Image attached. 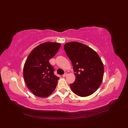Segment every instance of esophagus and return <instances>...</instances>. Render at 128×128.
Masks as SVG:
<instances>
[{
  "mask_svg": "<svg viewBox=\"0 0 128 128\" xmlns=\"http://www.w3.org/2000/svg\"><path fill=\"white\" fill-rule=\"evenodd\" d=\"M67 75H68V74L66 72V73H64V74L62 75V77H66V76H67Z\"/></svg>",
  "mask_w": 128,
  "mask_h": 128,
  "instance_id": "esophagus-1",
  "label": "esophagus"
}]
</instances>
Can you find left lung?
<instances>
[{
  "label": "left lung",
  "instance_id": "1",
  "mask_svg": "<svg viewBox=\"0 0 128 128\" xmlns=\"http://www.w3.org/2000/svg\"><path fill=\"white\" fill-rule=\"evenodd\" d=\"M75 72V81L70 84L72 91L80 97L93 94L102 82L104 66L98 54L82 43L72 42L64 46Z\"/></svg>",
  "mask_w": 128,
  "mask_h": 128
}]
</instances>
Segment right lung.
Listing matches in <instances>:
<instances>
[{"mask_svg": "<svg viewBox=\"0 0 128 128\" xmlns=\"http://www.w3.org/2000/svg\"><path fill=\"white\" fill-rule=\"evenodd\" d=\"M60 44L45 42L34 48L24 66V78L28 88L34 95L47 97L55 90L59 78L54 74L49 60L56 55Z\"/></svg>", "mask_w": 128, "mask_h": 128, "instance_id": "obj_1", "label": "right lung"}]
</instances>
